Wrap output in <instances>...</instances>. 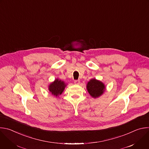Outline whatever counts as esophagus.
Here are the masks:
<instances>
[{"label": "esophagus", "mask_w": 149, "mask_h": 149, "mask_svg": "<svg viewBox=\"0 0 149 149\" xmlns=\"http://www.w3.org/2000/svg\"><path fill=\"white\" fill-rule=\"evenodd\" d=\"M74 84L76 85H79L80 84V81L79 80H75L74 81Z\"/></svg>", "instance_id": "1"}]
</instances>
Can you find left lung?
Here are the masks:
<instances>
[{"label":"left lung","instance_id":"8db88e82","mask_svg":"<svg viewBox=\"0 0 149 149\" xmlns=\"http://www.w3.org/2000/svg\"><path fill=\"white\" fill-rule=\"evenodd\" d=\"M87 90L93 98H97L103 94L105 90V86L102 81L92 78L87 84Z\"/></svg>","mask_w":149,"mask_h":149}]
</instances>
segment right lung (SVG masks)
<instances>
[{"label": "right lung", "instance_id": "1", "mask_svg": "<svg viewBox=\"0 0 149 149\" xmlns=\"http://www.w3.org/2000/svg\"><path fill=\"white\" fill-rule=\"evenodd\" d=\"M67 86V84L65 82L59 79V78H56L54 81L52 82L48 86L49 91L54 96L57 97L59 95H61L62 93L64 91Z\"/></svg>", "mask_w": 149, "mask_h": 149}]
</instances>
